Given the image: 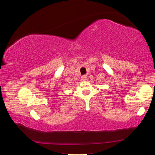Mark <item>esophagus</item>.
<instances>
[{"label":"esophagus","instance_id":"esophagus-1","mask_svg":"<svg viewBox=\"0 0 155 155\" xmlns=\"http://www.w3.org/2000/svg\"><path fill=\"white\" fill-rule=\"evenodd\" d=\"M87 79V77L86 76H83L81 77V79H82V80H83V81L86 80Z\"/></svg>","mask_w":155,"mask_h":155}]
</instances>
